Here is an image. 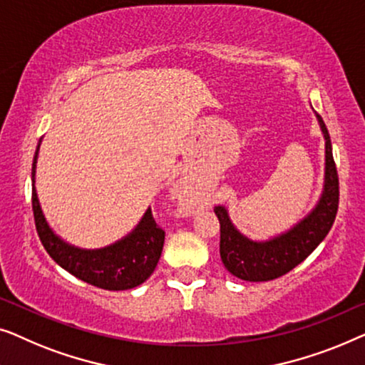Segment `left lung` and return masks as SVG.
I'll list each match as a JSON object with an SVG mask.
<instances>
[{
	"label": "left lung",
	"instance_id": "left-lung-1",
	"mask_svg": "<svg viewBox=\"0 0 365 365\" xmlns=\"http://www.w3.org/2000/svg\"><path fill=\"white\" fill-rule=\"evenodd\" d=\"M316 119L326 140L324 187L316 207L304 218L284 233L256 241L235 227L223 205L215 207L220 220V256L225 268L236 278L251 283L279 278L302 263L329 233L339 207V180L329 132L319 114Z\"/></svg>",
	"mask_w": 365,
	"mask_h": 365
}]
</instances>
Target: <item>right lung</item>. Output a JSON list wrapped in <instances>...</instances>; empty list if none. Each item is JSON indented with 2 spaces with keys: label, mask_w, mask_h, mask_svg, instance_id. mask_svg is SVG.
Returning <instances> with one entry per match:
<instances>
[{
  "label": "right lung",
  "mask_w": 365,
  "mask_h": 365,
  "mask_svg": "<svg viewBox=\"0 0 365 365\" xmlns=\"http://www.w3.org/2000/svg\"><path fill=\"white\" fill-rule=\"evenodd\" d=\"M41 140L36 147L33 172V212L39 240L48 255L61 268L84 283L109 291L132 289L150 278L160 259L165 232L158 227L152 217V210L147 208L140 222L129 235L104 248L86 250L69 245L49 227L43 210H41L38 193H36V163H38Z\"/></svg>",
  "instance_id": "obj_1"
}]
</instances>
